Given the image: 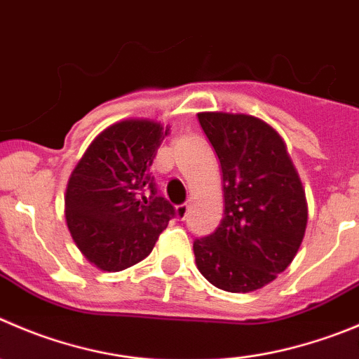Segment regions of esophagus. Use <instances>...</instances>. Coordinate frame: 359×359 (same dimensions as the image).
Returning <instances> with one entry per match:
<instances>
[{
    "instance_id": "obj_1",
    "label": "esophagus",
    "mask_w": 359,
    "mask_h": 359,
    "mask_svg": "<svg viewBox=\"0 0 359 359\" xmlns=\"http://www.w3.org/2000/svg\"><path fill=\"white\" fill-rule=\"evenodd\" d=\"M189 204H180V206H176V217L177 220H185L187 217H189Z\"/></svg>"
}]
</instances>
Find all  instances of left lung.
<instances>
[{
    "label": "left lung",
    "mask_w": 359,
    "mask_h": 359,
    "mask_svg": "<svg viewBox=\"0 0 359 359\" xmlns=\"http://www.w3.org/2000/svg\"><path fill=\"white\" fill-rule=\"evenodd\" d=\"M222 167L224 218L194 241L199 271L215 287L250 292L292 262L305 236L306 201L275 128L248 114L199 112Z\"/></svg>",
    "instance_id": "8db88e82"
}]
</instances>
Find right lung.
Wrapping results in <instances>:
<instances>
[{"mask_svg": "<svg viewBox=\"0 0 359 359\" xmlns=\"http://www.w3.org/2000/svg\"><path fill=\"white\" fill-rule=\"evenodd\" d=\"M169 126L125 119L105 128L75 165L65 196L67 225L84 257L121 271L151 254L176 210L158 196L151 163Z\"/></svg>", "mask_w": 359, "mask_h": 359, "instance_id": "obj_1", "label": "right lung"}]
</instances>
